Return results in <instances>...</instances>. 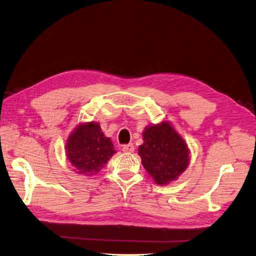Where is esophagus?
I'll list each match as a JSON object with an SVG mask.
<instances>
[{
  "instance_id": "esophagus-1",
  "label": "esophagus",
  "mask_w": 256,
  "mask_h": 256,
  "mask_svg": "<svg viewBox=\"0 0 256 256\" xmlns=\"http://www.w3.org/2000/svg\"><path fill=\"white\" fill-rule=\"evenodd\" d=\"M122 150L124 153H133L134 152V146L133 144H128L122 146Z\"/></svg>"
}]
</instances>
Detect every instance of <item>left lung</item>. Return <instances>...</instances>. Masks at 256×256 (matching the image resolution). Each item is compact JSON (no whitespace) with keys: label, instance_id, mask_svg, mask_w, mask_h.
<instances>
[{"label":"left lung","instance_id":"1","mask_svg":"<svg viewBox=\"0 0 256 256\" xmlns=\"http://www.w3.org/2000/svg\"><path fill=\"white\" fill-rule=\"evenodd\" d=\"M144 144L138 148L141 162L159 186H166L182 175L190 164V150L168 121L146 126Z\"/></svg>","mask_w":256,"mask_h":256}]
</instances>
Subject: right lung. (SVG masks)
I'll use <instances>...</instances> for the list:
<instances>
[{"label": "right lung", "mask_w": 256, "mask_h": 256, "mask_svg": "<svg viewBox=\"0 0 256 256\" xmlns=\"http://www.w3.org/2000/svg\"><path fill=\"white\" fill-rule=\"evenodd\" d=\"M65 150L76 173L85 176L98 173L116 153L110 138L94 121L80 123L66 140Z\"/></svg>", "instance_id": "add662e5"}]
</instances>
